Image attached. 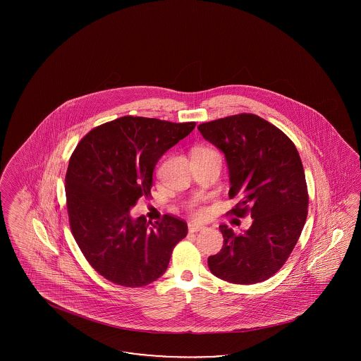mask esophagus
Listing matches in <instances>:
<instances>
[{
	"label": "esophagus",
	"instance_id": "obj_1",
	"mask_svg": "<svg viewBox=\"0 0 361 361\" xmlns=\"http://www.w3.org/2000/svg\"><path fill=\"white\" fill-rule=\"evenodd\" d=\"M204 228V226L200 224H188V230L189 233H197V231H202Z\"/></svg>",
	"mask_w": 361,
	"mask_h": 361
}]
</instances>
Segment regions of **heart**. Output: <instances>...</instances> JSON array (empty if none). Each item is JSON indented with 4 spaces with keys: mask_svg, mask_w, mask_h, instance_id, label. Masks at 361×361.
<instances>
[{
    "mask_svg": "<svg viewBox=\"0 0 361 361\" xmlns=\"http://www.w3.org/2000/svg\"><path fill=\"white\" fill-rule=\"evenodd\" d=\"M196 150H208V149H196ZM196 150H195V152H196ZM192 209H193V212H195L196 215H202V212H203L200 208H197L195 204L192 206Z\"/></svg>",
    "mask_w": 361,
    "mask_h": 361,
    "instance_id": "obj_1",
    "label": "heart"
}]
</instances>
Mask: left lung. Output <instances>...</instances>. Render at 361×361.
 <instances>
[{"label": "left lung", "instance_id": "left-lung-1", "mask_svg": "<svg viewBox=\"0 0 361 361\" xmlns=\"http://www.w3.org/2000/svg\"><path fill=\"white\" fill-rule=\"evenodd\" d=\"M200 134L222 150L238 199L230 215L253 218L235 234L226 224L222 250L208 257L212 275L234 284H255L284 265L307 218L309 192L302 159L290 137L253 114L199 124Z\"/></svg>", "mask_w": 361, "mask_h": 361}]
</instances>
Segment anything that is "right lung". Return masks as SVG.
<instances>
[{"mask_svg": "<svg viewBox=\"0 0 361 361\" xmlns=\"http://www.w3.org/2000/svg\"><path fill=\"white\" fill-rule=\"evenodd\" d=\"M195 126L123 116L90 130L74 149L65 178L71 234L108 281L128 288L153 283L187 237V222L177 216L152 224L130 209L152 196L155 164Z\"/></svg>", "mask_w": 361, "mask_h": 361, "instance_id": "obj_1", "label": "right lung"}]
</instances>
